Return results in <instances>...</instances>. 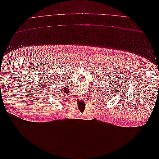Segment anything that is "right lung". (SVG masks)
Listing matches in <instances>:
<instances>
[{
  "label": "right lung",
  "mask_w": 159,
  "mask_h": 159,
  "mask_svg": "<svg viewBox=\"0 0 159 159\" xmlns=\"http://www.w3.org/2000/svg\"><path fill=\"white\" fill-rule=\"evenodd\" d=\"M56 80L55 81H56ZM65 91H66V93H67V91H68V89H67V88H64L63 89V92H65Z\"/></svg>",
  "instance_id": "right-lung-1"
}]
</instances>
